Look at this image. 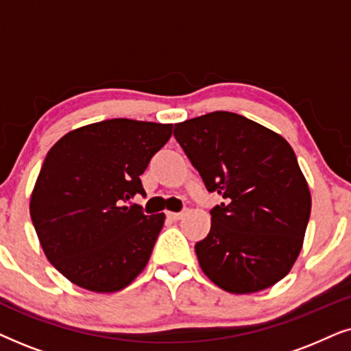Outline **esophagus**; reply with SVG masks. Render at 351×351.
I'll return each mask as SVG.
<instances>
[{
  "label": "esophagus",
  "instance_id": "obj_1",
  "mask_svg": "<svg viewBox=\"0 0 351 351\" xmlns=\"http://www.w3.org/2000/svg\"><path fill=\"white\" fill-rule=\"evenodd\" d=\"M167 219L171 220H180L182 217H184V213H166Z\"/></svg>",
  "mask_w": 351,
  "mask_h": 351
}]
</instances>
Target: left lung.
I'll list each match as a JSON object with an SVG mask.
<instances>
[{"instance_id": "left-lung-1", "label": "left lung", "mask_w": 351, "mask_h": 351, "mask_svg": "<svg viewBox=\"0 0 351 351\" xmlns=\"http://www.w3.org/2000/svg\"><path fill=\"white\" fill-rule=\"evenodd\" d=\"M174 136L206 189L225 199L195 252L206 276L232 294L281 281L299 257L311 195L285 137L230 112L177 123Z\"/></svg>"}]
</instances>
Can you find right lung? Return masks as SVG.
Returning <instances> with one entry per match:
<instances>
[{
	"mask_svg": "<svg viewBox=\"0 0 351 351\" xmlns=\"http://www.w3.org/2000/svg\"><path fill=\"white\" fill-rule=\"evenodd\" d=\"M171 136L172 124L105 119L65 134L46 155L32 222L47 261L73 285L110 294L147 267L166 215L124 201L145 195L141 176Z\"/></svg>",
	"mask_w": 351,
	"mask_h": 351,
	"instance_id": "right-lung-1",
	"label": "right lung"
}]
</instances>
